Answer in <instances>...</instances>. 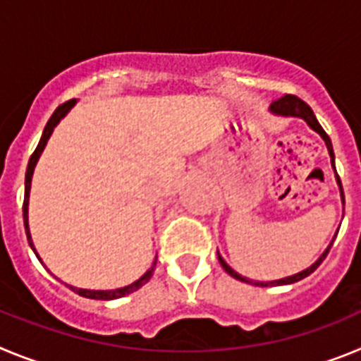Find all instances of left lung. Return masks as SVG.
Instances as JSON below:
<instances>
[{"mask_svg": "<svg viewBox=\"0 0 361 361\" xmlns=\"http://www.w3.org/2000/svg\"><path fill=\"white\" fill-rule=\"evenodd\" d=\"M269 111L273 114V116H280V117H298V119H304L305 123H307V126L311 130H314V132L318 133V135L324 139L325 146H327V152H329V157H331V166H333L334 170V177H336V183L338 186H340V197H342V204H345V197H343V190H342V183H340V177H338L336 173V168H334V152H333V145H331V139L329 135L324 132V128L320 126V123H318V119L314 117V114H312L311 106H309L307 103H304L302 99H298L296 95H283V97H280L279 101H275V103L271 104L269 106ZM338 231L334 233L333 240H331V244L325 247L324 253L318 257V260L314 264H311V266L307 267V269L300 271V273H296V275H291V276H286V279H280V280H269V282H258V280H251V279H245V276L238 275L237 271L231 269V267L228 266V262H226L224 258L220 257L219 253V262L220 266L224 267V271L228 273V275H231L233 279L240 280V282H245V283H253V286H260V288H269V286H286V283H295L298 282V280L305 279V276H309L312 273V271L317 269L318 266H320L322 262H324V258L327 257V253H329L331 245H333L334 238H336Z\"/></svg>", "mask_w": 361, "mask_h": 361, "instance_id": "obj_1", "label": "left lung"}]
</instances>
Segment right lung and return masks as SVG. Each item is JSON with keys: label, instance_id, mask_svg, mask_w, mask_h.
Masks as SVG:
<instances>
[{"label": "right lung", "instance_id": "add662e5", "mask_svg": "<svg viewBox=\"0 0 361 361\" xmlns=\"http://www.w3.org/2000/svg\"><path fill=\"white\" fill-rule=\"evenodd\" d=\"M75 103H78V99H72V101H66L65 104H61V106H57V110L54 111L52 117L49 119V123H47V126H44L43 130V135H41V141L39 145H37L36 152L32 153L30 161H28V166H27V175H25V202H23V220H25V231H27V238H28V244H30L32 251L36 253V257L39 258V262L43 264V260H41V257L37 255L36 247H34V242H32V235H30V228H28V199H30V186H32V175H34V168H36L37 161H39L41 153H43L44 146H47V142H49L50 135H52L54 128H56L57 124H59V121L63 119V117L68 114L70 110H72L73 106H75ZM155 264H157V257H155V262L152 264V267H149L148 271H146L145 275L141 276L139 280H135V282L128 283V286H124V288H119V289H81V288H73V286H68V283H65V286H68L70 289H72L73 293H78L79 296H85V298H92V300H116V298H123V296L130 295V293L137 291V289H141L142 286H145L146 282H148L149 279H152L153 271H155Z\"/></svg>", "mask_w": 361, "mask_h": 361}]
</instances>
